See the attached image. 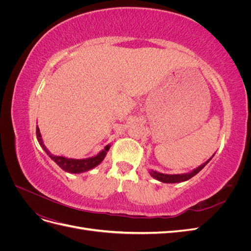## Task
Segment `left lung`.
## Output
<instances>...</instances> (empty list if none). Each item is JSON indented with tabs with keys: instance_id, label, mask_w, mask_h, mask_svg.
I'll use <instances>...</instances> for the list:
<instances>
[{
	"instance_id": "8db88e82",
	"label": "left lung",
	"mask_w": 251,
	"mask_h": 251,
	"mask_svg": "<svg viewBox=\"0 0 251 251\" xmlns=\"http://www.w3.org/2000/svg\"><path fill=\"white\" fill-rule=\"evenodd\" d=\"M214 156H215V154L212 155L207 161H205L203 164H201L200 166H198V168L193 170L192 172H189V173L171 175V174H163V173H160V172L151 170L150 171V175L153 178H155L156 180L160 181V182H163V183H179V182H184V181H187V180H189L191 178H193L194 176H196V175L198 174L204 168V166L206 165L211 160V158L214 157Z\"/></svg>"
}]
</instances>
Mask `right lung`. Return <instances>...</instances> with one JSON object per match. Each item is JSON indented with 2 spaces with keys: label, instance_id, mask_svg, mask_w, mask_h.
Segmentation results:
<instances>
[{
  "label": "right lung",
  "instance_id": "add662e5",
  "mask_svg": "<svg viewBox=\"0 0 251 251\" xmlns=\"http://www.w3.org/2000/svg\"><path fill=\"white\" fill-rule=\"evenodd\" d=\"M36 138L40 143V146L43 148L45 151H46V154L52 159V160L54 161L60 169L64 170L67 173H71V174H80L96 168L98 164H100L102 162V160L104 159L105 155H107L108 151L110 150V147H111L110 144H108V146H105L104 149L101 150L100 153L93 157L85 158V159H73V158H68L65 156L53 155L44 144L39 126H36Z\"/></svg>",
  "mask_w": 251,
  "mask_h": 251
}]
</instances>
